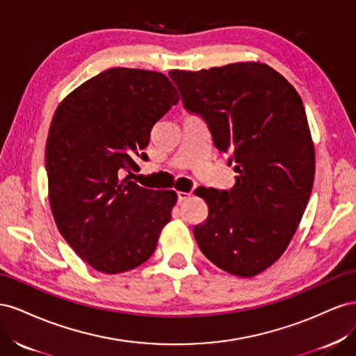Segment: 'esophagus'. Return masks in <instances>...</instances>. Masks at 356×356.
<instances>
[{
  "label": "esophagus",
  "instance_id": "34e87169",
  "mask_svg": "<svg viewBox=\"0 0 356 356\" xmlns=\"http://www.w3.org/2000/svg\"><path fill=\"white\" fill-rule=\"evenodd\" d=\"M191 198V194L189 192H177V201L179 202H181V201H186V200H189Z\"/></svg>",
  "mask_w": 356,
  "mask_h": 356
}]
</instances>
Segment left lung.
Segmentation results:
<instances>
[{"mask_svg":"<svg viewBox=\"0 0 356 356\" xmlns=\"http://www.w3.org/2000/svg\"><path fill=\"white\" fill-rule=\"evenodd\" d=\"M168 76L238 172L229 191H195L209 206L207 219L194 227L198 248L223 271L257 276L286 250L312 194L314 149L302 101L259 63Z\"/></svg>","mask_w":356,"mask_h":356,"instance_id":"8db88e82","label":"left lung"}]
</instances>
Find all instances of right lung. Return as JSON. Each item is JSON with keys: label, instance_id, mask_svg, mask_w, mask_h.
Wrapping results in <instances>:
<instances>
[{"label": "right lung", "instance_id": "obj_1", "mask_svg": "<svg viewBox=\"0 0 356 356\" xmlns=\"http://www.w3.org/2000/svg\"><path fill=\"white\" fill-rule=\"evenodd\" d=\"M162 73L108 68L74 89L55 111L46 145L49 201L60 236L97 271L118 274L147 261L176 204L175 191L124 177L150 131L179 103Z\"/></svg>", "mask_w": 356, "mask_h": 356}]
</instances>
